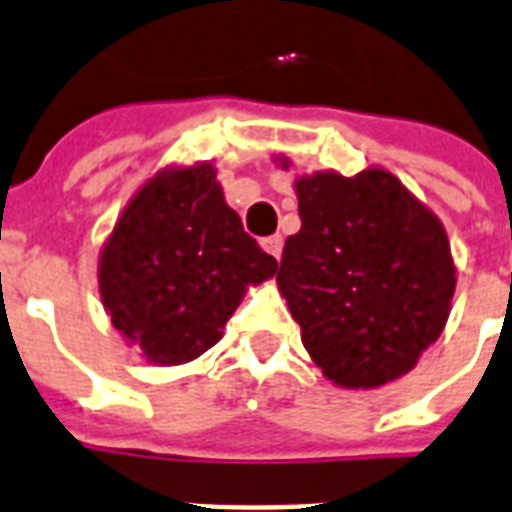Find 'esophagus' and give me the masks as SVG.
Segmentation results:
<instances>
[{"label":"esophagus","instance_id":"esophagus-1","mask_svg":"<svg viewBox=\"0 0 512 512\" xmlns=\"http://www.w3.org/2000/svg\"><path fill=\"white\" fill-rule=\"evenodd\" d=\"M263 249H265V252H268V255H273L278 260V257H281V252H284V239H281V234L265 236V239H263Z\"/></svg>","mask_w":512,"mask_h":512}]
</instances>
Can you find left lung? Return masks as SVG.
I'll return each mask as SVG.
<instances>
[{
	"instance_id": "left-lung-1",
	"label": "left lung",
	"mask_w": 512,
	"mask_h": 512,
	"mask_svg": "<svg viewBox=\"0 0 512 512\" xmlns=\"http://www.w3.org/2000/svg\"><path fill=\"white\" fill-rule=\"evenodd\" d=\"M294 189L302 228L286 239L276 281L305 350L347 389L405 376L450 315L455 263L444 226L381 168L313 173Z\"/></svg>"
}]
</instances>
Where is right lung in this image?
I'll return each mask as SVG.
<instances>
[{
	"label": "right lung",
	"mask_w": 512,
	"mask_h": 512,
	"mask_svg": "<svg viewBox=\"0 0 512 512\" xmlns=\"http://www.w3.org/2000/svg\"><path fill=\"white\" fill-rule=\"evenodd\" d=\"M276 268L226 205L213 165L199 162L136 191L99 257V294L149 363L178 365L218 344L247 286Z\"/></svg>",
	"instance_id": "right-lung-1"
}]
</instances>
